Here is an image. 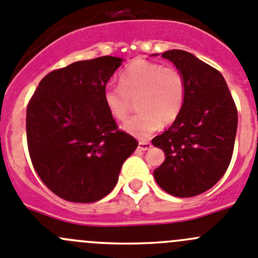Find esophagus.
<instances>
[{
	"label": "esophagus",
	"instance_id": "1",
	"mask_svg": "<svg viewBox=\"0 0 258 258\" xmlns=\"http://www.w3.org/2000/svg\"><path fill=\"white\" fill-rule=\"evenodd\" d=\"M150 148H151V144L148 143V141H140V143H139V149H140V150L145 151V150H149Z\"/></svg>",
	"mask_w": 258,
	"mask_h": 258
}]
</instances>
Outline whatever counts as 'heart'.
<instances>
[{"mask_svg":"<svg viewBox=\"0 0 258 258\" xmlns=\"http://www.w3.org/2000/svg\"><path fill=\"white\" fill-rule=\"evenodd\" d=\"M119 86H108L103 102L115 121L123 122L128 118L132 102L137 100L140 114L126 122L123 130L140 140L151 136L163 123L174 122L183 108L186 84L175 67L136 59L121 72Z\"/></svg>","mask_w":258,"mask_h":258,"instance_id":"obj_1","label":"heart"}]
</instances>
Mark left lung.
<instances>
[{
    "mask_svg": "<svg viewBox=\"0 0 258 258\" xmlns=\"http://www.w3.org/2000/svg\"><path fill=\"white\" fill-rule=\"evenodd\" d=\"M182 72L186 84L183 108L172 126L154 137L165 160L154 170L156 183L177 197L210 189L227 172L237 134L238 112L223 75L192 53H162Z\"/></svg>",
    "mask_w": 258,
    "mask_h": 258,
    "instance_id": "8db88e82",
    "label": "left lung"
}]
</instances>
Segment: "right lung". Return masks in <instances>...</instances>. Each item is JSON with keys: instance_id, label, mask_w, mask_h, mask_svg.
<instances>
[{"instance_id": "obj_1", "label": "right lung", "mask_w": 258, "mask_h": 258, "mask_svg": "<svg viewBox=\"0 0 258 258\" xmlns=\"http://www.w3.org/2000/svg\"><path fill=\"white\" fill-rule=\"evenodd\" d=\"M123 58L104 56L54 70L26 108L31 163L43 183L71 202H95L118 182L137 141L118 130L103 102Z\"/></svg>"}]
</instances>
